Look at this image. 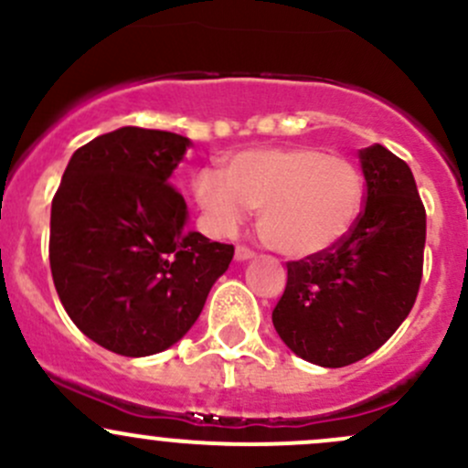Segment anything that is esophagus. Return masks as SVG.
<instances>
[{
    "label": "esophagus",
    "instance_id": "1",
    "mask_svg": "<svg viewBox=\"0 0 468 468\" xmlns=\"http://www.w3.org/2000/svg\"><path fill=\"white\" fill-rule=\"evenodd\" d=\"M250 258H255L253 249L244 247V244H239V247L235 249V260H239V262H244V260H250Z\"/></svg>",
    "mask_w": 468,
    "mask_h": 468
}]
</instances>
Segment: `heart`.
<instances>
[{
	"instance_id": "1",
	"label": "heart",
	"mask_w": 468,
	"mask_h": 468,
	"mask_svg": "<svg viewBox=\"0 0 468 468\" xmlns=\"http://www.w3.org/2000/svg\"><path fill=\"white\" fill-rule=\"evenodd\" d=\"M224 178L201 172L195 197L219 230L239 226L244 208L260 210L262 242L289 258L336 247L363 208V176L350 159L318 147H264L230 156Z\"/></svg>"
}]
</instances>
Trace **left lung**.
Returning <instances> with one entry per match:
<instances>
[{"label": "left lung", "mask_w": 468, "mask_h": 468, "mask_svg": "<svg viewBox=\"0 0 468 468\" xmlns=\"http://www.w3.org/2000/svg\"><path fill=\"white\" fill-rule=\"evenodd\" d=\"M366 204L336 247L287 262L273 327L300 358L343 367L406 321L424 273L426 208L408 164L383 145L358 152Z\"/></svg>", "instance_id": "8db88e82"}]
</instances>
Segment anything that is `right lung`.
I'll return each mask as SVG.
<instances>
[{
    "label": "right lung",
    "instance_id": "add662e5",
    "mask_svg": "<svg viewBox=\"0 0 468 468\" xmlns=\"http://www.w3.org/2000/svg\"><path fill=\"white\" fill-rule=\"evenodd\" d=\"M188 145L175 132L121 127L78 147L53 195L48 262L62 307L122 356L175 346L233 260V244L186 230L170 175Z\"/></svg>",
    "mask_w": 468,
    "mask_h": 468
}]
</instances>
